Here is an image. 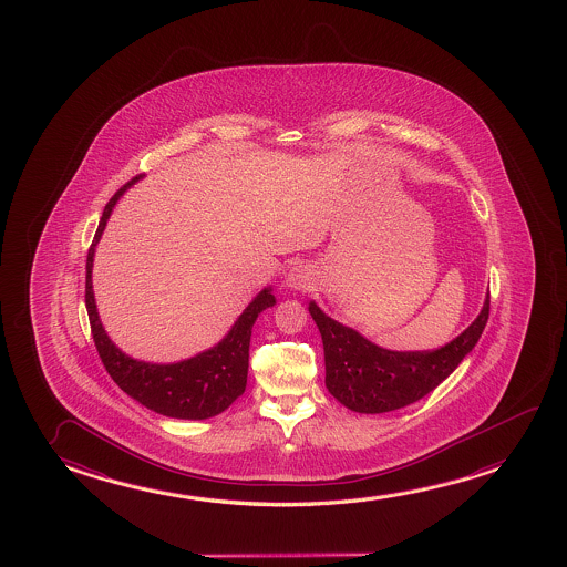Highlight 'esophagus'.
Listing matches in <instances>:
<instances>
[{"instance_id": "esophagus-1", "label": "esophagus", "mask_w": 567, "mask_h": 567, "mask_svg": "<svg viewBox=\"0 0 567 567\" xmlns=\"http://www.w3.org/2000/svg\"><path fill=\"white\" fill-rule=\"evenodd\" d=\"M312 281H315V270H312L309 264H297L286 276V284L289 289H296V291H307L312 288Z\"/></svg>"}]
</instances>
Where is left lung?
<instances>
[{"instance_id": "left-lung-1", "label": "left lung", "mask_w": 567, "mask_h": 567, "mask_svg": "<svg viewBox=\"0 0 567 567\" xmlns=\"http://www.w3.org/2000/svg\"><path fill=\"white\" fill-rule=\"evenodd\" d=\"M309 312L322 336L328 392L353 412L383 414L423 399L458 368L484 332L489 293L463 334L431 351L384 350L358 330L330 319L315 301Z\"/></svg>"}]
</instances>
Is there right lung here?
Wrapping results in <instances>:
<instances>
[{
	"mask_svg": "<svg viewBox=\"0 0 567 567\" xmlns=\"http://www.w3.org/2000/svg\"><path fill=\"white\" fill-rule=\"evenodd\" d=\"M142 175L124 184L111 202L104 206L103 217L99 221L93 245L87 252V278H85V305L89 322L95 340L96 351L103 359L104 368L128 396L137 400L142 406L176 420H208L221 414L239 399L247 386L248 346L256 319L260 312L276 305L271 288H264L248 303L231 330L214 348L202 351L190 359L176 363H150L130 358L112 342L96 311L95 291H93V260L95 248L103 237L104 227L124 192L134 186Z\"/></svg>",
	"mask_w": 567,
	"mask_h": 567,
	"instance_id": "obj_1",
	"label": "right lung"
}]
</instances>
